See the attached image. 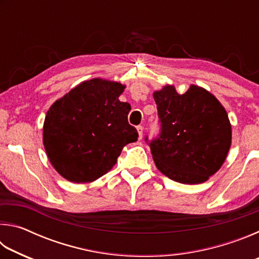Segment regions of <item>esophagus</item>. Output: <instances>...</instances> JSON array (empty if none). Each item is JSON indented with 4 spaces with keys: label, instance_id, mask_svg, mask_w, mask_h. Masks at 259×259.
<instances>
[{
    "label": "esophagus",
    "instance_id": "1",
    "mask_svg": "<svg viewBox=\"0 0 259 259\" xmlns=\"http://www.w3.org/2000/svg\"><path fill=\"white\" fill-rule=\"evenodd\" d=\"M137 131L139 134V139L143 138V133H144V126L143 125H137Z\"/></svg>",
    "mask_w": 259,
    "mask_h": 259
}]
</instances>
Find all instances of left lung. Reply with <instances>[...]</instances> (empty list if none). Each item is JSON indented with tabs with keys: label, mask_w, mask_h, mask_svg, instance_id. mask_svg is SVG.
Returning <instances> with one entry per match:
<instances>
[{
	"label": "left lung",
	"mask_w": 259,
	"mask_h": 259,
	"mask_svg": "<svg viewBox=\"0 0 259 259\" xmlns=\"http://www.w3.org/2000/svg\"><path fill=\"white\" fill-rule=\"evenodd\" d=\"M153 97L161 122L159 138L150 143L156 168L182 184L207 182L221 169L232 144L226 109L211 93L195 84L182 95L166 84Z\"/></svg>",
	"instance_id": "left-lung-1"
}]
</instances>
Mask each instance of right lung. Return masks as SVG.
Masks as SVG:
<instances>
[{
  "label": "right lung",
  "mask_w": 259,
  "mask_h": 259,
  "mask_svg": "<svg viewBox=\"0 0 259 259\" xmlns=\"http://www.w3.org/2000/svg\"><path fill=\"white\" fill-rule=\"evenodd\" d=\"M120 82L91 78L57 99L47 112L43 145L68 182L93 183L116 163L122 148L138 138L128 122L130 104L120 102Z\"/></svg>",
  "instance_id": "add662e5"
}]
</instances>
